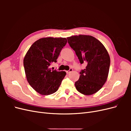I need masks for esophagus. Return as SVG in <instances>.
I'll return each mask as SVG.
<instances>
[{
    "mask_svg": "<svg viewBox=\"0 0 131 131\" xmlns=\"http://www.w3.org/2000/svg\"><path fill=\"white\" fill-rule=\"evenodd\" d=\"M72 72H73V69H72V68H70V69H69V70H67V71L66 73H67V74H69L70 73H71Z\"/></svg>",
    "mask_w": 131,
    "mask_h": 131,
    "instance_id": "obj_1",
    "label": "esophagus"
}]
</instances>
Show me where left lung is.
<instances>
[{
	"instance_id": "8db88e82",
	"label": "left lung",
	"mask_w": 131,
	"mask_h": 131,
	"mask_svg": "<svg viewBox=\"0 0 131 131\" xmlns=\"http://www.w3.org/2000/svg\"><path fill=\"white\" fill-rule=\"evenodd\" d=\"M67 39L81 64H87L80 72V78L75 82V88L85 95L96 93L108 78L110 63L108 51L101 42L91 35H73Z\"/></svg>"
}]
</instances>
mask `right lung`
Returning a JSON list of instances; mask_svg holds the SVG:
<instances>
[{"label":"right lung","mask_w":131,"mask_h":131,"mask_svg":"<svg viewBox=\"0 0 131 131\" xmlns=\"http://www.w3.org/2000/svg\"><path fill=\"white\" fill-rule=\"evenodd\" d=\"M67 42L65 38H43L34 42L23 59L27 80L37 92L49 95L58 90L66 75L64 71L51 70V63L56 62Z\"/></svg>","instance_id":"1"}]
</instances>
